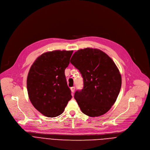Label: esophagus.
<instances>
[{
	"label": "esophagus",
	"mask_w": 150,
	"mask_h": 150,
	"mask_svg": "<svg viewBox=\"0 0 150 150\" xmlns=\"http://www.w3.org/2000/svg\"><path fill=\"white\" fill-rule=\"evenodd\" d=\"M75 90V87H71V92H72V93H74Z\"/></svg>",
	"instance_id": "esophagus-1"
}]
</instances>
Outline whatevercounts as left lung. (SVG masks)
I'll list each match as a JSON object with an SVG mask.
<instances>
[{
	"mask_svg": "<svg viewBox=\"0 0 150 150\" xmlns=\"http://www.w3.org/2000/svg\"><path fill=\"white\" fill-rule=\"evenodd\" d=\"M71 63L83 78V89L74 95L82 112L91 117L108 112L115 104L122 85L121 75L115 62L99 49L85 48L75 52Z\"/></svg>",
	"mask_w": 150,
	"mask_h": 150,
	"instance_id": "left-lung-1",
	"label": "left lung"
}]
</instances>
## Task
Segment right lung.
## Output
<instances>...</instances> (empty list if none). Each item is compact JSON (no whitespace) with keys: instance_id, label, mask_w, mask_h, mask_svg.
<instances>
[{"instance_id":"obj_1","label":"right lung","mask_w":150,"mask_h":150,"mask_svg":"<svg viewBox=\"0 0 150 150\" xmlns=\"http://www.w3.org/2000/svg\"><path fill=\"white\" fill-rule=\"evenodd\" d=\"M73 50H54L42 54L31 67L27 80L28 97L41 114L54 117L61 115L71 99L65 70Z\"/></svg>"}]
</instances>
